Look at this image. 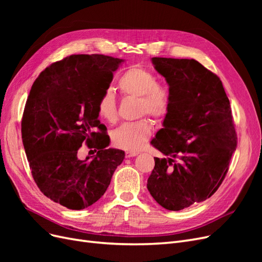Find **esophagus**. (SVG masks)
<instances>
[{"label": "esophagus", "instance_id": "obj_1", "mask_svg": "<svg viewBox=\"0 0 262 262\" xmlns=\"http://www.w3.org/2000/svg\"><path fill=\"white\" fill-rule=\"evenodd\" d=\"M139 152H136V150H126L125 152L126 157H133V156H137Z\"/></svg>", "mask_w": 262, "mask_h": 262}]
</instances>
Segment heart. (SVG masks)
Here are the masks:
<instances>
[{"instance_id":"b5f03b06","label":"heart","mask_w":262,"mask_h":262,"mask_svg":"<svg viewBox=\"0 0 262 262\" xmlns=\"http://www.w3.org/2000/svg\"><path fill=\"white\" fill-rule=\"evenodd\" d=\"M118 89L123 96L139 97L140 115H149L156 119L167 116L170 107V93L166 86L156 83V76L141 67L128 69L119 78ZM99 117L108 123L118 120V110L114 94L107 91L97 102ZM153 126L148 119L124 122L112 133L113 143L122 149L138 150L152 136Z\"/></svg>"}]
</instances>
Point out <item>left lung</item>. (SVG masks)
I'll return each instance as SVG.
<instances>
[{
    "mask_svg": "<svg viewBox=\"0 0 262 262\" xmlns=\"http://www.w3.org/2000/svg\"><path fill=\"white\" fill-rule=\"evenodd\" d=\"M169 85L170 107L150 142L154 157L147 189L169 211L202 202L216 191L237 145L229 100L220 77L193 59L152 58Z\"/></svg>",
    "mask_w": 262,
    "mask_h": 262,
    "instance_id": "8db88e82",
    "label": "left lung"
}]
</instances>
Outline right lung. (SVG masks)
<instances>
[{"instance_id":"add662e5","label":"right lung","mask_w":262,"mask_h":262,"mask_svg":"<svg viewBox=\"0 0 262 262\" xmlns=\"http://www.w3.org/2000/svg\"><path fill=\"white\" fill-rule=\"evenodd\" d=\"M122 62L104 54H73L46 68L31 86L21 120L31 175L46 196L68 209L82 210L99 200L124 158L123 150L107 148L110 139L97 112ZM83 143L97 152L91 161L78 158Z\"/></svg>"}]
</instances>
